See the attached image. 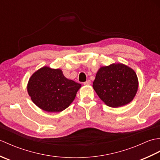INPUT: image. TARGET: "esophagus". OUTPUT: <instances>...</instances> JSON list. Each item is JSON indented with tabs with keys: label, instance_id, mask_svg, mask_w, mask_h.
I'll use <instances>...</instances> for the list:
<instances>
[{
	"label": "esophagus",
	"instance_id": "34e87169",
	"mask_svg": "<svg viewBox=\"0 0 160 160\" xmlns=\"http://www.w3.org/2000/svg\"><path fill=\"white\" fill-rule=\"evenodd\" d=\"M84 85H89V84H91V81L90 80H87L85 82H84Z\"/></svg>",
	"mask_w": 160,
	"mask_h": 160
}]
</instances>
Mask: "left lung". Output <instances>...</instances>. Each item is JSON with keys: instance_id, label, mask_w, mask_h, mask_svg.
<instances>
[{"instance_id": "left-lung-1", "label": "left lung", "mask_w": 160, "mask_h": 160, "mask_svg": "<svg viewBox=\"0 0 160 160\" xmlns=\"http://www.w3.org/2000/svg\"><path fill=\"white\" fill-rule=\"evenodd\" d=\"M135 71L122 63L101 67L96 73L93 88L107 106H124L133 100L138 89Z\"/></svg>"}]
</instances>
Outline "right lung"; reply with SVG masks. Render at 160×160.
I'll use <instances>...</instances> for the list:
<instances>
[{
  "label": "right lung",
  "instance_id": "add662e5",
  "mask_svg": "<svg viewBox=\"0 0 160 160\" xmlns=\"http://www.w3.org/2000/svg\"><path fill=\"white\" fill-rule=\"evenodd\" d=\"M81 84L64 76L60 69L45 66L30 77L28 92L32 102L42 110L61 112L72 103Z\"/></svg>",
  "mask_w": 160,
  "mask_h": 160
}]
</instances>
